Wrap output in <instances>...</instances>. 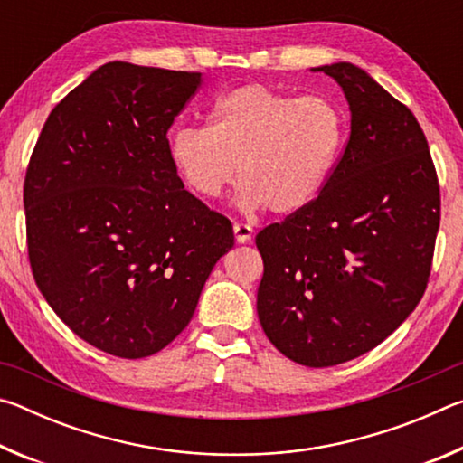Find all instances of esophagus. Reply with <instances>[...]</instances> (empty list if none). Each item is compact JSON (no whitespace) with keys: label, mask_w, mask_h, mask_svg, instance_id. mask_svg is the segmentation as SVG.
<instances>
[{"label":"esophagus","mask_w":463,"mask_h":463,"mask_svg":"<svg viewBox=\"0 0 463 463\" xmlns=\"http://www.w3.org/2000/svg\"><path fill=\"white\" fill-rule=\"evenodd\" d=\"M232 231H234V239H237V242H249L250 239H253V226H249V224L234 222Z\"/></svg>","instance_id":"34e87169"}]
</instances>
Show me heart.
Returning <instances> with one entry per match:
<instances>
[{
  "label": "heart",
  "instance_id": "obj_1",
  "mask_svg": "<svg viewBox=\"0 0 463 463\" xmlns=\"http://www.w3.org/2000/svg\"><path fill=\"white\" fill-rule=\"evenodd\" d=\"M347 128V116L331 98H294L250 83L218 98L208 127L179 128L169 153L202 200L221 198L239 174L242 208L294 214L323 192Z\"/></svg>",
  "mask_w": 463,
  "mask_h": 463
}]
</instances>
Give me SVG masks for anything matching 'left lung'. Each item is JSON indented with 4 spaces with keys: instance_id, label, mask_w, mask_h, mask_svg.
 I'll return each mask as SVG.
<instances>
[{
    "instance_id": "8db88e82",
    "label": "left lung",
    "mask_w": 463,
    "mask_h": 463,
    "mask_svg": "<svg viewBox=\"0 0 463 463\" xmlns=\"http://www.w3.org/2000/svg\"><path fill=\"white\" fill-rule=\"evenodd\" d=\"M315 71L343 88L349 140L318 198L257 234V315L288 359L328 367L367 354L417 308L441 195L409 108L351 62Z\"/></svg>"
}]
</instances>
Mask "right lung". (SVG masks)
Here are the masks:
<instances>
[{"instance_id":"obj_1","label":"right lung","mask_w":463,"mask_h":463,"mask_svg":"<svg viewBox=\"0 0 463 463\" xmlns=\"http://www.w3.org/2000/svg\"><path fill=\"white\" fill-rule=\"evenodd\" d=\"M202 73L106 62L46 118L24 179L28 260L57 317L124 359L184 331L232 224L184 187L167 130Z\"/></svg>"}]
</instances>
